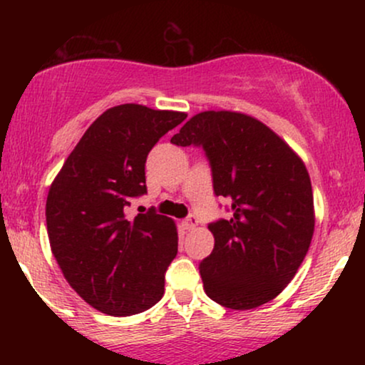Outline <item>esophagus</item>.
Masks as SVG:
<instances>
[{
    "instance_id": "esophagus-1",
    "label": "esophagus",
    "mask_w": 365,
    "mask_h": 365,
    "mask_svg": "<svg viewBox=\"0 0 365 365\" xmlns=\"http://www.w3.org/2000/svg\"><path fill=\"white\" fill-rule=\"evenodd\" d=\"M182 225H183V228L190 232V230H195L197 226H199V217L194 216V215H190V216L187 217V220H183Z\"/></svg>"
}]
</instances>
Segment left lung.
I'll use <instances>...</instances> for the list:
<instances>
[{
    "mask_svg": "<svg viewBox=\"0 0 365 365\" xmlns=\"http://www.w3.org/2000/svg\"><path fill=\"white\" fill-rule=\"evenodd\" d=\"M171 142L202 145L215 194L232 200V217L207 226L215 249L199 264L204 292L235 311L267 304L311 247L316 215L304 161L267 125L238 111L197 113Z\"/></svg>",
    "mask_w": 365,
    "mask_h": 365,
    "instance_id": "left-lung-1",
    "label": "left lung"
}]
</instances>
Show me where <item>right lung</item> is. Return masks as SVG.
<instances>
[{"label":"right lung","instance_id":"1","mask_svg":"<svg viewBox=\"0 0 365 365\" xmlns=\"http://www.w3.org/2000/svg\"><path fill=\"white\" fill-rule=\"evenodd\" d=\"M187 113L128 103L86 130L63 163L46 200L51 252L70 287L108 316L148 311L165 293L178 252L177 225L154 211L128 217L145 194V159Z\"/></svg>","mask_w":365,"mask_h":365}]
</instances>
